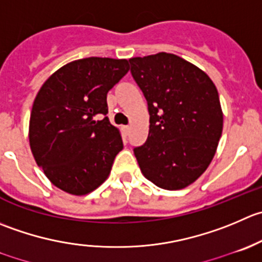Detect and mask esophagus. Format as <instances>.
Here are the masks:
<instances>
[{"label":"esophagus","mask_w":262,"mask_h":262,"mask_svg":"<svg viewBox=\"0 0 262 262\" xmlns=\"http://www.w3.org/2000/svg\"><path fill=\"white\" fill-rule=\"evenodd\" d=\"M121 129H123V132H124V134H125V136H128L129 132H130V126H128V125H124Z\"/></svg>","instance_id":"1"}]
</instances>
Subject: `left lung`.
Segmentation results:
<instances>
[{"instance_id":"8db88e82","label":"left lung","mask_w":262,"mask_h":262,"mask_svg":"<svg viewBox=\"0 0 262 262\" xmlns=\"http://www.w3.org/2000/svg\"><path fill=\"white\" fill-rule=\"evenodd\" d=\"M129 62L149 114L148 137L133 148L139 167L157 187L185 188L207 169L222 137L216 87L206 73L172 53Z\"/></svg>"}]
</instances>
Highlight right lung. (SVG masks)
Wrapping results in <instances>:
<instances>
[{
  "label": "right lung",
  "instance_id": "right-lung-1",
  "mask_svg": "<svg viewBox=\"0 0 262 262\" xmlns=\"http://www.w3.org/2000/svg\"><path fill=\"white\" fill-rule=\"evenodd\" d=\"M128 72L126 60L87 57L67 63L42 85L30 114L29 142L53 185L82 195L108 177L123 141L106 116V96Z\"/></svg>",
  "mask_w": 262,
  "mask_h": 262
}]
</instances>
